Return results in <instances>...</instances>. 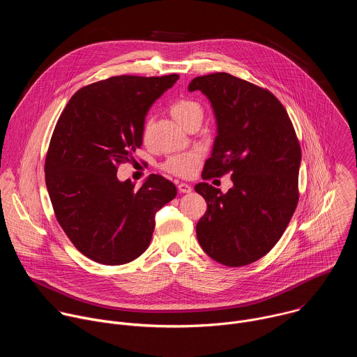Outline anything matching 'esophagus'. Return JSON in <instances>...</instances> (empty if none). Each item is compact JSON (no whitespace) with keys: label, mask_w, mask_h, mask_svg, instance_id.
Wrapping results in <instances>:
<instances>
[{"label":"esophagus","mask_w":357,"mask_h":357,"mask_svg":"<svg viewBox=\"0 0 357 357\" xmlns=\"http://www.w3.org/2000/svg\"><path fill=\"white\" fill-rule=\"evenodd\" d=\"M178 190L182 192V193H189V192H192V186L188 185V183L181 182V183H178Z\"/></svg>","instance_id":"1"}]
</instances>
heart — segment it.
Masks as SVG:
<instances>
[{
  "mask_svg": "<svg viewBox=\"0 0 357 357\" xmlns=\"http://www.w3.org/2000/svg\"><path fill=\"white\" fill-rule=\"evenodd\" d=\"M171 114L181 126L186 128V126L192 120L202 119V106L192 98H179L175 101V103H172ZM148 131H149V121L145 123L144 138L148 137ZM200 160H202V152L199 149L181 152V154L171 155L162 164V169L179 178H190L196 174Z\"/></svg>",
  "mask_w": 357,
  "mask_h": 357,
  "instance_id": "b5f03b06",
  "label": "heart"
}]
</instances>
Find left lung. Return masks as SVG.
<instances>
[{
    "label": "left lung",
    "mask_w": 357,
    "mask_h": 357,
    "mask_svg": "<svg viewBox=\"0 0 357 357\" xmlns=\"http://www.w3.org/2000/svg\"><path fill=\"white\" fill-rule=\"evenodd\" d=\"M189 90L208 96L218 120L202 178L231 174L234 183L227 193L195 186L208 203L196 236L215 261L243 267L270 252L296 209L301 145L285 107L264 87L220 72L195 77Z\"/></svg>",
    "instance_id": "left-lung-1"
}]
</instances>
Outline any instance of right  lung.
Wrapping results in <instances>:
<instances>
[{"instance_id": "1", "label": "right lung", "mask_w": 357, "mask_h": 357, "mask_svg": "<svg viewBox=\"0 0 357 357\" xmlns=\"http://www.w3.org/2000/svg\"><path fill=\"white\" fill-rule=\"evenodd\" d=\"M179 75L113 76L79 89L63 109L45 158V181L58 223L73 245L105 266L127 264L148 248L155 213L176 196L152 174L142 186L117 179L141 148L151 105Z\"/></svg>"}]
</instances>
